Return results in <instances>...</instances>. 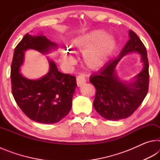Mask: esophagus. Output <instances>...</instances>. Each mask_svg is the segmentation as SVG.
Wrapping results in <instances>:
<instances>
[{
  "label": "esophagus",
  "mask_w": 160,
  "mask_h": 160,
  "mask_svg": "<svg viewBox=\"0 0 160 160\" xmlns=\"http://www.w3.org/2000/svg\"><path fill=\"white\" fill-rule=\"evenodd\" d=\"M77 80V85L78 87L82 86L86 82V78H85V75L84 74H80L76 78Z\"/></svg>",
  "instance_id": "esophagus-1"
}]
</instances>
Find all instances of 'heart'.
<instances>
[{
	"label": "heart",
	"instance_id": "obj_1",
	"mask_svg": "<svg viewBox=\"0 0 160 160\" xmlns=\"http://www.w3.org/2000/svg\"><path fill=\"white\" fill-rule=\"evenodd\" d=\"M107 35L106 32L98 29L78 37L72 42L73 47L83 53L84 61L91 68L103 66L115 49L116 40ZM61 58L68 65H72L76 61L70 49L62 51Z\"/></svg>",
	"mask_w": 160,
	"mask_h": 160
}]
</instances>
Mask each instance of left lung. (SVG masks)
Segmentation results:
<instances>
[{
	"label": "left lung",
	"instance_id": "1",
	"mask_svg": "<svg viewBox=\"0 0 160 160\" xmlns=\"http://www.w3.org/2000/svg\"><path fill=\"white\" fill-rule=\"evenodd\" d=\"M130 39L117 58L110 60L92 75L90 81L96 88L93 106L97 112L107 120L116 121L129 117L142 104L149 86V64L146 48L132 30ZM137 52L142 55L143 68L132 82H123L116 74L115 68L126 54Z\"/></svg>",
	"mask_w": 160,
	"mask_h": 160
}]
</instances>
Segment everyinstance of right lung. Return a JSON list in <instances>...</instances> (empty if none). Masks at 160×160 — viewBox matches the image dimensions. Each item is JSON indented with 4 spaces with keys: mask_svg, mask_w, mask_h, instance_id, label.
I'll use <instances>...</instances> for the list:
<instances>
[{
    "mask_svg": "<svg viewBox=\"0 0 160 160\" xmlns=\"http://www.w3.org/2000/svg\"><path fill=\"white\" fill-rule=\"evenodd\" d=\"M44 35L23 37L14 51L11 64L12 92L19 107L32 121L42 123H55L68 114L77 87L76 78L58 71L53 61L48 60L49 71L38 80L28 79L20 72L28 49L42 53L57 48Z\"/></svg>",
    "mask_w": 160,
    "mask_h": 160,
    "instance_id": "right-lung-1",
    "label": "right lung"
}]
</instances>
